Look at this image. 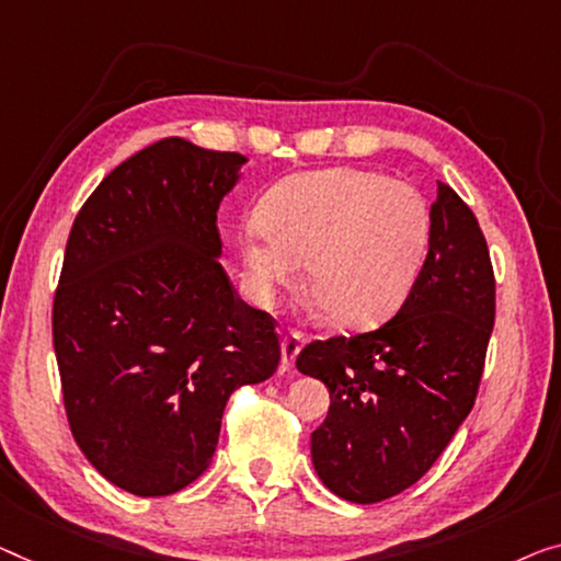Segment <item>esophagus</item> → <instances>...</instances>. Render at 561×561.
I'll return each mask as SVG.
<instances>
[{"label": "esophagus", "mask_w": 561, "mask_h": 561, "mask_svg": "<svg viewBox=\"0 0 561 561\" xmlns=\"http://www.w3.org/2000/svg\"><path fill=\"white\" fill-rule=\"evenodd\" d=\"M302 347H305V334L302 332H297V330L284 332V337H282V365L284 367L295 365L299 350H302Z\"/></svg>", "instance_id": "34e87169"}]
</instances>
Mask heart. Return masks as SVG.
Here are the masks:
<instances>
[{
  "label": "heart",
  "instance_id": "b5f03b06",
  "mask_svg": "<svg viewBox=\"0 0 561 561\" xmlns=\"http://www.w3.org/2000/svg\"><path fill=\"white\" fill-rule=\"evenodd\" d=\"M431 216L405 181L360 169L291 175L270 191L262 219L239 231L249 295L272 305L305 259L312 305L342 324L396 312L421 272Z\"/></svg>",
  "mask_w": 561,
  "mask_h": 561
}]
</instances>
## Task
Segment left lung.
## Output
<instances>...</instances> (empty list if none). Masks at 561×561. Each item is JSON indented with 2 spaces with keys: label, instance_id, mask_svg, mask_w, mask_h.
I'll list each match as a JSON object with an SVG mask.
<instances>
[{
  "label": "left lung",
  "instance_id": "left-lung-1",
  "mask_svg": "<svg viewBox=\"0 0 561 561\" xmlns=\"http://www.w3.org/2000/svg\"><path fill=\"white\" fill-rule=\"evenodd\" d=\"M494 314L486 239L438 181L428 254L398 314L355 337L309 342L297 357L299 373L330 388L312 463L332 494L378 504L436 463L473 408Z\"/></svg>",
  "mask_w": 561,
  "mask_h": 561
}]
</instances>
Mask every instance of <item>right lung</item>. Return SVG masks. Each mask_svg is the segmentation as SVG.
<instances>
[{
    "label": "right lung",
    "instance_id": "add662e5",
    "mask_svg": "<svg viewBox=\"0 0 561 561\" xmlns=\"http://www.w3.org/2000/svg\"><path fill=\"white\" fill-rule=\"evenodd\" d=\"M241 153L163 138L82 204L53 302L67 423L107 481L169 496L211 463L241 386L279 365L277 322L241 302L216 211Z\"/></svg>",
    "mask_w": 561,
    "mask_h": 561
}]
</instances>
